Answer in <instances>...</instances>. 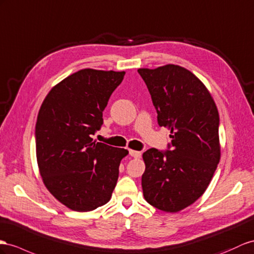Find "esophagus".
Masks as SVG:
<instances>
[{"mask_svg":"<svg viewBox=\"0 0 254 254\" xmlns=\"http://www.w3.org/2000/svg\"><path fill=\"white\" fill-rule=\"evenodd\" d=\"M129 154H131V157H133L135 159H138L141 157V152L136 151V150H129Z\"/></svg>","mask_w":254,"mask_h":254,"instance_id":"34e87169","label":"esophagus"}]
</instances>
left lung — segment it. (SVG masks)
<instances>
[{
	"label": "left lung",
	"instance_id": "obj_1",
	"mask_svg": "<svg viewBox=\"0 0 254 254\" xmlns=\"http://www.w3.org/2000/svg\"><path fill=\"white\" fill-rule=\"evenodd\" d=\"M151 94L160 127L170 129L171 150L142 154L144 197L151 206L178 212L204 194L221 157L219 113L209 90L189 69L175 64L138 68Z\"/></svg>",
	"mask_w": 254,
	"mask_h": 254
}]
</instances>
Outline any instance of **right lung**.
Segmentation results:
<instances>
[{"label": "right lung", "mask_w": 254, "mask_h": 254, "mask_svg": "<svg viewBox=\"0 0 254 254\" xmlns=\"http://www.w3.org/2000/svg\"><path fill=\"white\" fill-rule=\"evenodd\" d=\"M126 71L84 68L64 78L43 101L35 127L38 171L47 190L71 210L108 203L128 151L91 137Z\"/></svg>", "instance_id": "right-lung-1"}]
</instances>
